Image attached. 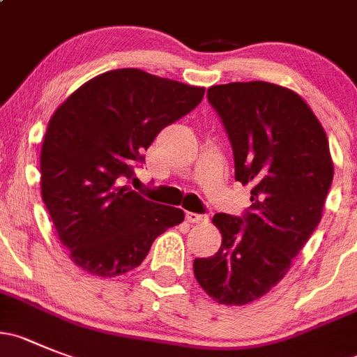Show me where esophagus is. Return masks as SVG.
<instances>
[{"label": "esophagus", "instance_id": "1", "mask_svg": "<svg viewBox=\"0 0 357 357\" xmlns=\"http://www.w3.org/2000/svg\"><path fill=\"white\" fill-rule=\"evenodd\" d=\"M186 220L190 224H208L209 215H199V213H186Z\"/></svg>", "mask_w": 357, "mask_h": 357}]
</instances>
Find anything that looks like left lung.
I'll list each match as a JSON object with an SVG mask.
<instances>
[{
  "label": "left lung",
  "mask_w": 357,
  "mask_h": 357,
  "mask_svg": "<svg viewBox=\"0 0 357 357\" xmlns=\"http://www.w3.org/2000/svg\"><path fill=\"white\" fill-rule=\"evenodd\" d=\"M208 102L234 153V178L252 186L241 216L216 213L222 246L195 259L199 285L220 305L268 294L314 234L333 181L328 137L294 91L262 81L211 86Z\"/></svg>",
  "instance_id": "1"
}]
</instances>
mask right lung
Segmentation results:
<instances>
[{"mask_svg":"<svg viewBox=\"0 0 357 357\" xmlns=\"http://www.w3.org/2000/svg\"><path fill=\"white\" fill-rule=\"evenodd\" d=\"M202 98L204 88L121 68L88 81L56 109L40 153L42 199L79 268L109 278L128 273L162 232L181 224V209L148 201L121 179Z\"/></svg>","mask_w":357,"mask_h":357,"instance_id":"add662e5","label":"right lung"}]
</instances>
